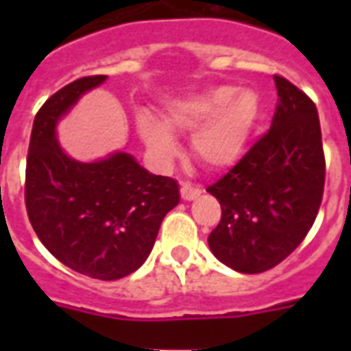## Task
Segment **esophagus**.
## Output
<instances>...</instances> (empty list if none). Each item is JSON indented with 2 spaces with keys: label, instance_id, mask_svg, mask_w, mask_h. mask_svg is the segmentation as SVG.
<instances>
[{
  "label": "esophagus",
  "instance_id": "esophagus-1",
  "mask_svg": "<svg viewBox=\"0 0 351 351\" xmlns=\"http://www.w3.org/2000/svg\"><path fill=\"white\" fill-rule=\"evenodd\" d=\"M201 188H195V186H191L190 182H182L180 184V195H182L184 201H193V199H197L201 195Z\"/></svg>",
  "mask_w": 351,
  "mask_h": 351
}]
</instances>
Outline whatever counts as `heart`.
Here are the masks:
<instances>
[{
  "label": "heart",
  "instance_id": "heart-1",
  "mask_svg": "<svg viewBox=\"0 0 351 351\" xmlns=\"http://www.w3.org/2000/svg\"><path fill=\"white\" fill-rule=\"evenodd\" d=\"M259 120V97L254 90L214 86L175 101L161 122L138 116L137 130L154 160L167 163L178 152L173 131L193 133L191 150L210 169H229L243 158Z\"/></svg>",
  "mask_w": 351,
  "mask_h": 351
}]
</instances>
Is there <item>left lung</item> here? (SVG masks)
I'll return each instance as SVG.
<instances>
[{
	"label": "left lung",
	"mask_w": 351,
	"mask_h": 351,
	"mask_svg": "<svg viewBox=\"0 0 351 351\" xmlns=\"http://www.w3.org/2000/svg\"><path fill=\"white\" fill-rule=\"evenodd\" d=\"M278 105L271 130L243 160L208 186L221 220L208 246L221 263L244 274L269 271L291 254L316 220L325 158L316 105L274 75Z\"/></svg>",
	"instance_id": "obj_1"
}]
</instances>
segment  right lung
<instances>
[{"instance_id":"obj_1","label":"right lung","mask_w":351,"mask_h":351,"mask_svg":"<svg viewBox=\"0 0 351 351\" xmlns=\"http://www.w3.org/2000/svg\"><path fill=\"white\" fill-rule=\"evenodd\" d=\"M105 80V75L75 80L39 108L27 150L26 208L54 258L90 278L118 280L150 256L180 190L176 180L148 173L128 152L95 161L65 154L58 122Z\"/></svg>"}]
</instances>
